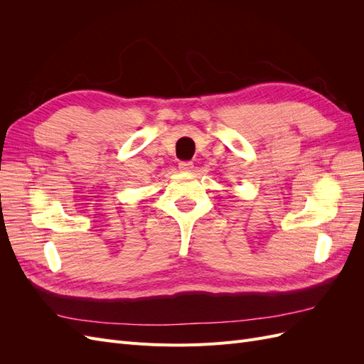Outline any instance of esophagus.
I'll return each instance as SVG.
<instances>
[{"mask_svg": "<svg viewBox=\"0 0 364 364\" xmlns=\"http://www.w3.org/2000/svg\"><path fill=\"white\" fill-rule=\"evenodd\" d=\"M193 168H194V165H193L191 161H181L179 162V170L181 171H193Z\"/></svg>", "mask_w": 364, "mask_h": 364, "instance_id": "34e87169", "label": "esophagus"}]
</instances>
